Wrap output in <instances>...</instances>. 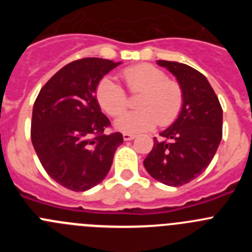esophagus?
I'll use <instances>...</instances> for the list:
<instances>
[{
  "label": "esophagus",
  "mask_w": 252,
  "mask_h": 252,
  "mask_svg": "<svg viewBox=\"0 0 252 252\" xmlns=\"http://www.w3.org/2000/svg\"><path fill=\"white\" fill-rule=\"evenodd\" d=\"M133 139H135V135H131V133H127V132L124 133L125 141H130V140H133Z\"/></svg>",
  "instance_id": "1"
}]
</instances>
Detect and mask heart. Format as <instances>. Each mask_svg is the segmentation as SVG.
I'll return each instance as SVG.
<instances>
[{
	"label": "heart",
	"instance_id": "obj_1",
	"mask_svg": "<svg viewBox=\"0 0 252 252\" xmlns=\"http://www.w3.org/2000/svg\"><path fill=\"white\" fill-rule=\"evenodd\" d=\"M126 88L137 98L139 110L125 113L116 121V127L124 132H146L158 124L161 127L174 124L184 107V91L179 82L169 79L166 73L151 64H137L122 70ZM95 97L106 113L117 117L127 110L130 99L112 78H102L95 88Z\"/></svg>",
	"mask_w": 252,
	"mask_h": 252
}]
</instances>
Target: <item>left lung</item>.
<instances>
[{"label":"left lung","instance_id":"8db88e82","mask_svg":"<svg viewBox=\"0 0 252 252\" xmlns=\"http://www.w3.org/2000/svg\"><path fill=\"white\" fill-rule=\"evenodd\" d=\"M177 77L184 91V107L177 121L154 137L144 166L154 179L180 187L201 175L222 140V107L202 73L187 64L158 60Z\"/></svg>","mask_w":252,"mask_h":252}]
</instances>
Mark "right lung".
I'll return each mask as SVG.
<instances>
[{"mask_svg": "<svg viewBox=\"0 0 252 252\" xmlns=\"http://www.w3.org/2000/svg\"><path fill=\"white\" fill-rule=\"evenodd\" d=\"M120 63L83 58L66 64L40 90L31 119V141L51 179L84 192L99 184L124 142L121 132L106 133L110 120L101 112L95 88Z\"/></svg>", "mask_w": 252, "mask_h": 252, "instance_id": "1", "label": "right lung"}]
</instances>
